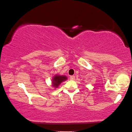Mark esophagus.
Here are the masks:
<instances>
[{"instance_id":"1","label":"esophagus","mask_w":132,"mask_h":132,"mask_svg":"<svg viewBox=\"0 0 132 132\" xmlns=\"http://www.w3.org/2000/svg\"><path fill=\"white\" fill-rule=\"evenodd\" d=\"M75 79V76H70V79H71V80H74Z\"/></svg>"}]
</instances>
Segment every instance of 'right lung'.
Returning a JSON list of instances; mask_svg holds the SVG:
<instances>
[{
	"instance_id": "add662e5",
	"label": "right lung",
	"mask_w": 132,
	"mask_h": 132,
	"mask_svg": "<svg viewBox=\"0 0 132 132\" xmlns=\"http://www.w3.org/2000/svg\"><path fill=\"white\" fill-rule=\"evenodd\" d=\"M67 80V77L65 76H61L56 75L54 76L52 80V86L53 88H57L61 83Z\"/></svg>"
}]
</instances>
